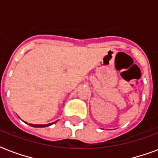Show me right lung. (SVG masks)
<instances>
[{
	"mask_svg": "<svg viewBox=\"0 0 158 158\" xmlns=\"http://www.w3.org/2000/svg\"><path fill=\"white\" fill-rule=\"evenodd\" d=\"M54 123H56V122H54ZM48 123V124H33V123H29V124L30 126H32V127H36V128H44V127H48V126L52 125V123Z\"/></svg>",
	"mask_w": 158,
	"mask_h": 158,
	"instance_id": "add662e5",
	"label": "right lung"
}]
</instances>
